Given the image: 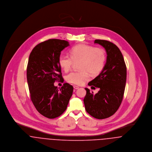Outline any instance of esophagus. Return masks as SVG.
Returning <instances> with one entry per match:
<instances>
[{"instance_id": "1", "label": "esophagus", "mask_w": 152, "mask_h": 152, "mask_svg": "<svg viewBox=\"0 0 152 152\" xmlns=\"http://www.w3.org/2000/svg\"><path fill=\"white\" fill-rule=\"evenodd\" d=\"M73 88L76 90V89H78V88H79V87L77 86H73Z\"/></svg>"}]
</instances>
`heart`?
Returning <instances> with one entry per match:
<instances>
[{
	"mask_svg": "<svg viewBox=\"0 0 152 152\" xmlns=\"http://www.w3.org/2000/svg\"><path fill=\"white\" fill-rule=\"evenodd\" d=\"M70 56L61 55L58 59L60 67L64 71L69 70L74 62L80 61V70L72 71L66 76V81L72 84L80 85L88 79V72L91 75L99 74L104 68L106 61V54L104 49L79 44L72 47Z\"/></svg>",
	"mask_w": 152,
	"mask_h": 152,
	"instance_id": "1",
	"label": "heart"
}]
</instances>
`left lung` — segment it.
Wrapping results in <instances>:
<instances>
[{
  "instance_id": "left-lung-1",
  "label": "left lung",
  "mask_w": 152,
  "mask_h": 152,
  "mask_svg": "<svg viewBox=\"0 0 152 152\" xmlns=\"http://www.w3.org/2000/svg\"><path fill=\"white\" fill-rule=\"evenodd\" d=\"M95 44L102 46L107 52V61L101 73L90 82L91 88L98 87L96 94L85 88V109L94 118L102 119L112 116L118 110L124 97L126 67L124 57L118 47L106 40L96 39Z\"/></svg>"
}]
</instances>
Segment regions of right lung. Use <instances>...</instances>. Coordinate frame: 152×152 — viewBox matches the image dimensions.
<instances>
[{
  "instance_id": "right-lung-1",
  "label": "right lung",
  "mask_w": 152,
  "mask_h": 152,
  "mask_svg": "<svg viewBox=\"0 0 152 152\" xmlns=\"http://www.w3.org/2000/svg\"><path fill=\"white\" fill-rule=\"evenodd\" d=\"M69 45L66 41L50 39L37 45L28 58L27 79L31 100L37 110L47 118L62 115L72 96V85L65 83L60 88L54 86L55 81L64 82L58 59Z\"/></svg>"
}]
</instances>
